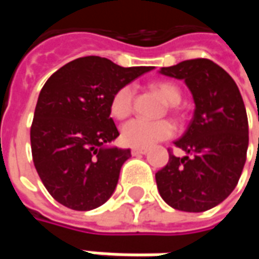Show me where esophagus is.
Here are the masks:
<instances>
[{"label": "esophagus", "mask_w": 259, "mask_h": 259, "mask_svg": "<svg viewBox=\"0 0 259 259\" xmlns=\"http://www.w3.org/2000/svg\"><path fill=\"white\" fill-rule=\"evenodd\" d=\"M133 155H141V154H147L148 150L147 148H133Z\"/></svg>", "instance_id": "esophagus-1"}]
</instances>
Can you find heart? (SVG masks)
<instances>
[{"label": "heart", "mask_w": 259, "mask_h": 259, "mask_svg": "<svg viewBox=\"0 0 259 259\" xmlns=\"http://www.w3.org/2000/svg\"><path fill=\"white\" fill-rule=\"evenodd\" d=\"M154 89L165 102L171 106L180 104L182 92L177 86L170 82H157ZM134 104V88L131 85H125L119 88L112 96L109 111L115 119H124L133 112ZM174 133V126L170 121H144V119H131L121 128V140L122 143L134 148H145L163 141L171 137Z\"/></svg>", "instance_id": "1"}]
</instances>
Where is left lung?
Here are the masks:
<instances>
[{
	"mask_svg": "<svg viewBox=\"0 0 259 259\" xmlns=\"http://www.w3.org/2000/svg\"><path fill=\"white\" fill-rule=\"evenodd\" d=\"M160 73L184 80L194 101L186 133L174 141L187 155L170 154L155 173L160 196L183 212H204L234 192L248 150V118L235 80L209 59L184 60Z\"/></svg>",
	"mask_w": 259,
	"mask_h": 259,
	"instance_id": "left-lung-1",
	"label": "left lung"
}]
</instances>
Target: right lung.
Masks as SVG:
<instances>
[{"mask_svg": "<svg viewBox=\"0 0 259 259\" xmlns=\"http://www.w3.org/2000/svg\"><path fill=\"white\" fill-rule=\"evenodd\" d=\"M153 66L121 67L98 56L69 62L47 79L30 131L37 173L59 203L92 210L115 192L131 150L109 145L119 135L109 116L114 94Z\"/></svg>", "mask_w": 259, "mask_h": 259, "instance_id": "obj_1", "label": "right lung"}]
</instances>
